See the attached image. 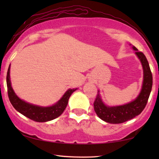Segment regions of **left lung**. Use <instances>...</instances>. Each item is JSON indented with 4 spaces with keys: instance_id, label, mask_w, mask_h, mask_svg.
<instances>
[{
    "instance_id": "left-lung-1",
    "label": "left lung",
    "mask_w": 159,
    "mask_h": 159,
    "mask_svg": "<svg viewBox=\"0 0 159 159\" xmlns=\"http://www.w3.org/2000/svg\"><path fill=\"white\" fill-rule=\"evenodd\" d=\"M133 49L136 50L135 54L138 55L142 62L144 70V80L142 90L134 101L126 104L125 105L118 107H107L102 102L100 95L97 94L94 101V109L102 120L107 123L118 124L124 123L140 114L147 105L148 99L152 91L153 79L149 64L143 52H139L135 47Z\"/></svg>"
}]
</instances>
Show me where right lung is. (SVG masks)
<instances>
[{
	"label": "right lung",
	"mask_w": 159,
	"mask_h": 159,
	"mask_svg": "<svg viewBox=\"0 0 159 159\" xmlns=\"http://www.w3.org/2000/svg\"><path fill=\"white\" fill-rule=\"evenodd\" d=\"M10 65L9 66L8 70H7L6 80L7 95H8L10 103L12 104L13 107L17 111L25 116L26 117L30 118L31 120H34V121L46 122L60 116L64 111V109H66L70 96L76 90V89L68 90L60 101L51 107H41L39 106L33 105V104L21 100V99L16 95L14 90H12L11 83H10Z\"/></svg>",
	"instance_id": "obj_1"
}]
</instances>
